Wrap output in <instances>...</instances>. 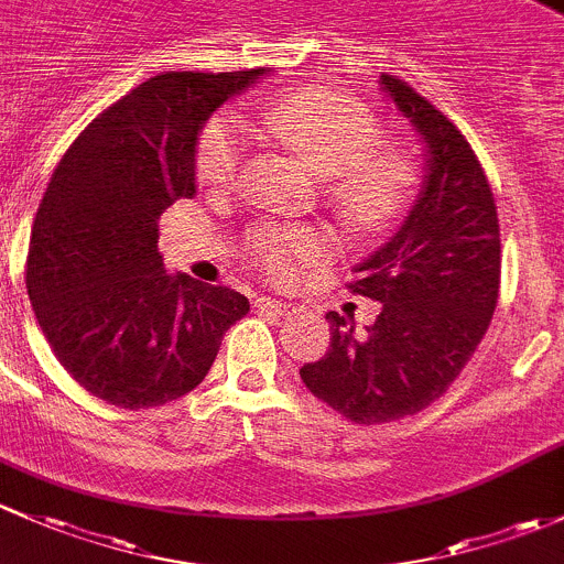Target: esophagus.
<instances>
[{"mask_svg": "<svg viewBox=\"0 0 564 564\" xmlns=\"http://www.w3.org/2000/svg\"><path fill=\"white\" fill-rule=\"evenodd\" d=\"M254 306H258L260 312H269V315H293V312H299V306L290 304V301L269 299V295H263V299L254 301Z\"/></svg>", "mask_w": 564, "mask_h": 564, "instance_id": "obj_1", "label": "esophagus"}]
</instances>
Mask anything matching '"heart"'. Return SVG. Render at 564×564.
Listing matches in <instances>:
<instances>
[{
	"mask_svg": "<svg viewBox=\"0 0 564 564\" xmlns=\"http://www.w3.org/2000/svg\"><path fill=\"white\" fill-rule=\"evenodd\" d=\"M265 124L321 176L330 203L350 228L375 234L391 228L415 203L423 156L412 143L382 141V121L369 106L339 89L288 91L263 113ZM243 127L230 113L203 124L195 143V178L208 193L239 182ZM247 258L276 282H288L330 249V236L310 225L260 223L243 239Z\"/></svg>",
	"mask_w": 564,
	"mask_h": 564,
	"instance_id": "b5f03b06",
	"label": "heart"
}]
</instances>
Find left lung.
<instances>
[{"instance_id":"8db88e82","label":"left lung","mask_w":564,"mask_h":564,"mask_svg":"<svg viewBox=\"0 0 564 564\" xmlns=\"http://www.w3.org/2000/svg\"><path fill=\"white\" fill-rule=\"evenodd\" d=\"M382 89L429 147V173L402 228L356 265L347 290L380 301L356 334L328 312V352L301 367L321 402L352 423H391L437 402L486 336L499 299V219L484 165L462 130L408 80Z\"/></svg>"}]
</instances>
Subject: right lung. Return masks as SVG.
I'll return each mask as SVG.
<instances>
[{
	"label": "right lung",
	"instance_id": "obj_1",
	"mask_svg": "<svg viewBox=\"0 0 564 564\" xmlns=\"http://www.w3.org/2000/svg\"><path fill=\"white\" fill-rule=\"evenodd\" d=\"M260 69L160 73L86 124L32 225L26 293L62 367L91 397L162 408L203 382L247 295L165 274L160 217L195 195L208 116Z\"/></svg>",
	"mask_w": 564,
	"mask_h": 564
}]
</instances>
